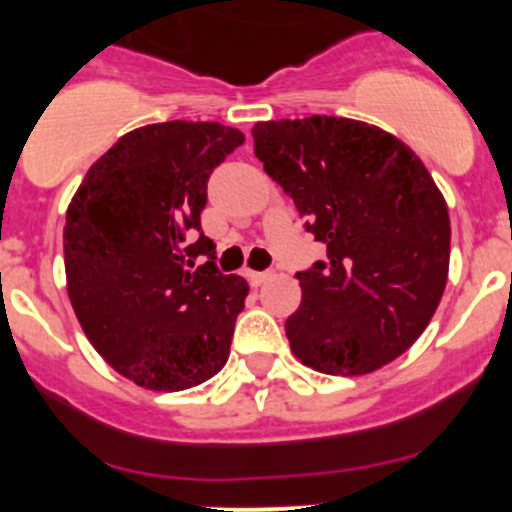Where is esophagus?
Returning <instances> with one entry per match:
<instances>
[{
	"label": "esophagus",
	"instance_id": "1",
	"mask_svg": "<svg viewBox=\"0 0 512 512\" xmlns=\"http://www.w3.org/2000/svg\"><path fill=\"white\" fill-rule=\"evenodd\" d=\"M270 277H272V272H247V280H250L252 287L265 285V282L270 280Z\"/></svg>",
	"mask_w": 512,
	"mask_h": 512
}]
</instances>
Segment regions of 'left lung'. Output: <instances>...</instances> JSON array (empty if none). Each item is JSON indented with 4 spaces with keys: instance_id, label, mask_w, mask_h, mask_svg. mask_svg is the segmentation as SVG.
Listing matches in <instances>:
<instances>
[{
    "instance_id": "left-lung-1",
    "label": "left lung",
    "mask_w": 512,
    "mask_h": 512,
    "mask_svg": "<svg viewBox=\"0 0 512 512\" xmlns=\"http://www.w3.org/2000/svg\"><path fill=\"white\" fill-rule=\"evenodd\" d=\"M252 136L265 173L327 245V262L297 275L292 354L332 376L381 369L421 337L446 289L441 190L404 141L354 118L262 121Z\"/></svg>"
}]
</instances>
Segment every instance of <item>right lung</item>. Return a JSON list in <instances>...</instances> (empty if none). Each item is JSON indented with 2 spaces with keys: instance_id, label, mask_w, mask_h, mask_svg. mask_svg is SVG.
I'll use <instances>...</instances> for the list:
<instances>
[{
  "instance_id": "add662e5",
  "label": "right lung",
  "mask_w": 512,
  "mask_h": 512,
  "mask_svg": "<svg viewBox=\"0 0 512 512\" xmlns=\"http://www.w3.org/2000/svg\"><path fill=\"white\" fill-rule=\"evenodd\" d=\"M245 143L213 121H168L118 138L89 168L64 225L66 289L76 319L111 369L151 391L218 374L250 292L213 262L200 232L208 178Z\"/></svg>"
}]
</instances>
